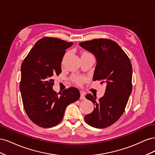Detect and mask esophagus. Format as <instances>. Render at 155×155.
<instances>
[{"label": "esophagus", "instance_id": "esophagus-1", "mask_svg": "<svg viewBox=\"0 0 155 155\" xmlns=\"http://www.w3.org/2000/svg\"><path fill=\"white\" fill-rule=\"evenodd\" d=\"M80 99L81 100H85V94L83 92H80Z\"/></svg>", "mask_w": 155, "mask_h": 155}]
</instances>
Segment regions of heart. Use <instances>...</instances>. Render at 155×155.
Listing matches in <instances>:
<instances>
[{
  "label": "heart",
  "mask_w": 155,
  "mask_h": 155,
  "mask_svg": "<svg viewBox=\"0 0 155 155\" xmlns=\"http://www.w3.org/2000/svg\"><path fill=\"white\" fill-rule=\"evenodd\" d=\"M89 54V53H87V52L83 53V54ZM73 79H74V81L76 82V83L80 84L82 82V81H83V78L79 77V76H74L73 78Z\"/></svg>",
  "instance_id": "1"
}]
</instances>
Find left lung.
<instances>
[{
    "instance_id": "left-lung-1",
    "label": "left lung",
    "mask_w": 155,
    "mask_h": 155,
    "mask_svg": "<svg viewBox=\"0 0 155 155\" xmlns=\"http://www.w3.org/2000/svg\"><path fill=\"white\" fill-rule=\"evenodd\" d=\"M79 45L96 57L93 80L107 85L104 96L98 100L91 94L86 95L95 107L85 116V120L93 127L105 128L114 124L124 113L132 92V65L124 51L113 41L97 39Z\"/></svg>"
}]
</instances>
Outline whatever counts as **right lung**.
<instances>
[{
  "mask_svg": "<svg viewBox=\"0 0 155 155\" xmlns=\"http://www.w3.org/2000/svg\"><path fill=\"white\" fill-rule=\"evenodd\" d=\"M73 43L45 37L31 48L21 64L20 91L28 116L39 127H52L62 120L69 104L79 100L77 88L65 89L58 96L53 90L54 78L61 72L65 50Z\"/></svg>",
  "mask_w": 155,
  "mask_h": 155,
  "instance_id": "1",
  "label": "right lung"
}]
</instances>
